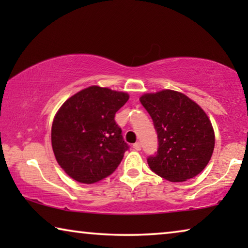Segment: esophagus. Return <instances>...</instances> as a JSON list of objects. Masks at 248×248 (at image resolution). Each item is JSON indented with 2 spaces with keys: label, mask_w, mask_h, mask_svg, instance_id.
I'll use <instances>...</instances> for the list:
<instances>
[{
  "label": "esophagus",
  "mask_w": 248,
  "mask_h": 248,
  "mask_svg": "<svg viewBox=\"0 0 248 248\" xmlns=\"http://www.w3.org/2000/svg\"><path fill=\"white\" fill-rule=\"evenodd\" d=\"M133 149L136 151H140L141 150V143L140 142H136V143L133 144Z\"/></svg>",
  "instance_id": "esophagus-1"
}]
</instances>
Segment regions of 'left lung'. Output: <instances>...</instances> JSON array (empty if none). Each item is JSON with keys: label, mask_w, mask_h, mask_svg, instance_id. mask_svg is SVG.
Instances as JSON below:
<instances>
[{"label": "left lung", "mask_w": 248, "mask_h": 248, "mask_svg": "<svg viewBox=\"0 0 248 248\" xmlns=\"http://www.w3.org/2000/svg\"><path fill=\"white\" fill-rule=\"evenodd\" d=\"M140 102L157 132V152L148 157L150 169L174 183L200 174L215 149V131L203 109L171 90L144 94Z\"/></svg>", "instance_id": "obj_1"}]
</instances>
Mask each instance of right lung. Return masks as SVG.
<instances>
[{
  "instance_id": "obj_1",
  "label": "right lung",
  "mask_w": 248,
  "mask_h": 248,
  "mask_svg": "<svg viewBox=\"0 0 248 248\" xmlns=\"http://www.w3.org/2000/svg\"><path fill=\"white\" fill-rule=\"evenodd\" d=\"M129 95L90 86L65 100L54 116L51 144L57 162L71 178L94 184L114 173L129 145L115 115Z\"/></svg>"
}]
</instances>
